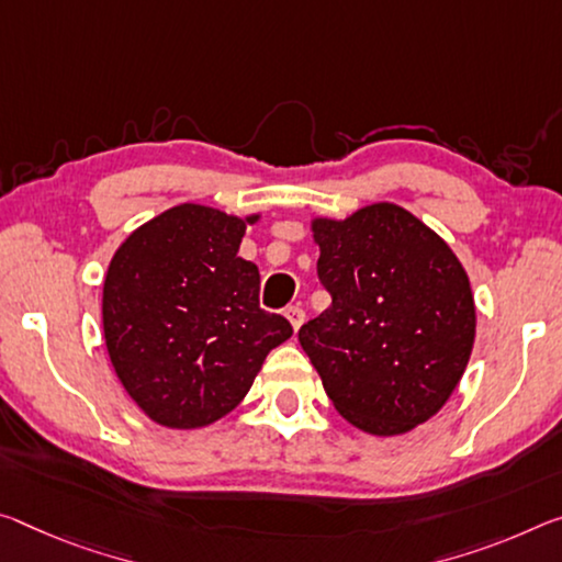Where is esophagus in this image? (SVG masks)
<instances>
[{"label": "esophagus", "mask_w": 562, "mask_h": 562, "mask_svg": "<svg viewBox=\"0 0 562 562\" xmlns=\"http://www.w3.org/2000/svg\"><path fill=\"white\" fill-rule=\"evenodd\" d=\"M284 317L290 319V325H292V329H295V333L302 327V323H305V313H302L300 307H288V310H284Z\"/></svg>", "instance_id": "obj_1"}]
</instances>
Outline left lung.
<instances>
[{
  "label": "left lung",
  "instance_id": "obj_1",
  "mask_svg": "<svg viewBox=\"0 0 562 562\" xmlns=\"http://www.w3.org/2000/svg\"><path fill=\"white\" fill-rule=\"evenodd\" d=\"M333 295L297 340L347 423L395 438L438 415L475 342V297L450 245L393 202L310 220Z\"/></svg>",
  "mask_w": 562,
  "mask_h": 562
}]
</instances>
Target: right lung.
<instances>
[{
	"instance_id": "right-lung-1",
	"label": "right lung",
	"mask_w": 562,
	"mask_h": 562,
	"mask_svg": "<svg viewBox=\"0 0 562 562\" xmlns=\"http://www.w3.org/2000/svg\"><path fill=\"white\" fill-rule=\"evenodd\" d=\"M262 212L184 202L139 225L104 274L102 327L122 387L149 420L200 430L243 403L270 350L292 337L260 307V270L239 257Z\"/></svg>"
}]
</instances>
